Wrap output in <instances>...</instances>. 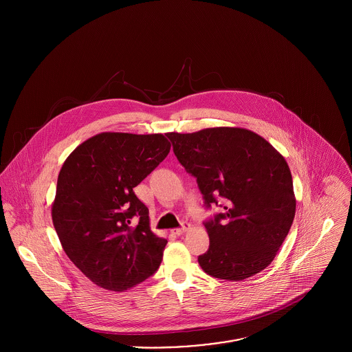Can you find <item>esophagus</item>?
<instances>
[{
  "label": "esophagus",
  "instance_id": "obj_1",
  "mask_svg": "<svg viewBox=\"0 0 352 352\" xmlns=\"http://www.w3.org/2000/svg\"><path fill=\"white\" fill-rule=\"evenodd\" d=\"M188 229H190V223H188V222H183V223H182V228L175 229L172 233L176 234V236H182V234H184Z\"/></svg>",
  "mask_w": 352,
  "mask_h": 352
}]
</instances>
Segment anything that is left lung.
Instances as JSON below:
<instances>
[{"label": "left lung", "instance_id": "8db88e82", "mask_svg": "<svg viewBox=\"0 0 352 352\" xmlns=\"http://www.w3.org/2000/svg\"><path fill=\"white\" fill-rule=\"evenodd\" d=\"M175 155L197 177L207 207L223 212L204 222L208 251L201 270L219 279L243 280L271 264L296 215L293 177L285 157L268 141L241 127L168 133Z\"/></svg>", "mask_w": 352, "mask_h": 352}]
</instances>
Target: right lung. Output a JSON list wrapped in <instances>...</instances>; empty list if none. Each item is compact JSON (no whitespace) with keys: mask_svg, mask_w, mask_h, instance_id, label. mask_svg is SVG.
I'll list each match as a JSON object with an SVG mask.
<instances>
[{"mask_svg":"<svg viewBox=\"0 0 352 352\" xmlns=\"http://www.w3.org/2000/svg\"><path fill=\"white\" fill-rule=\"evenodd\" d=\"M169 151L162 134L100 133L59 170L51 206L55 232L73 264L101 289L134 287L162 260L168 241L151 232L149 208L133 188Z\"/></svg>","mask_w":352,"mask_h":352,"instance_id":"right-lung-1","label":"right lung"}]
</instances>
